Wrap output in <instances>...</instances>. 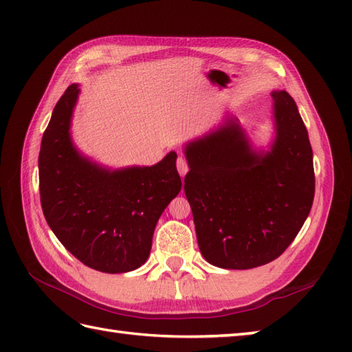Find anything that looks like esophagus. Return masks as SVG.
Listing matches in <instances>:
<instances>
[{"mask_svg": "<svg viewBox=\"0 0 352 352\" xmlns=\"http://www.w3.org/2000/svg\"><path fill=\"white\" fill-rule=\"evenodd\" d=\"M177 169H178V174H180L182 177L188 174L189 164H188V160H186V157H183V155L178 157V159H177Z\"/></svg>", "mask_w": 352, "mask_h": 352, "instance_id": "esophagus-1", "label": "esophagus"}]
</instances>
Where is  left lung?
Segmentation results:
<instances>
[{"label": "left lung", "mask_w": 352, "mask_h": 352, "mask_svg": "<svg viewBox=\"0 0 352 352\" xmlns=\"http://www.w3.org/2000/svg\"><path fill=\"white\" fill-rule=\"evenodd\" d=\"M272 100L276 136L269 153L254 151L233 119L184 149L190 168L184 193L198 245L218 267L251 269L280 257L310 213L309 133L287 92L274 91Z\"/></svg>", "instance_id": "1"}]
</instances>
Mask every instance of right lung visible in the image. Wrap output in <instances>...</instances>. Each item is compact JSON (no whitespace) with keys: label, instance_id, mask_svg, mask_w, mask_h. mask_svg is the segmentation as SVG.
<instances>
[{"label":"right lung","instance_id":"obj_1","mask_svg":"<svg viewBox=\"0 0 352 352\" xmlns=\"http://www.w3.org/2000/svg\"><path fill=\"white\" fill-rule=\"evenodd\" d=\"M80 89L57 101L39 153L42 210L52 233L81 263L107 274L146 261L160 214L182 190L177 154L154 166L109 170L80 155L69 125Z\"/></svg>","mask_w":352,"mask_h":352}]
</instances>
